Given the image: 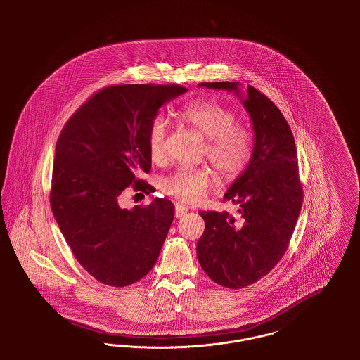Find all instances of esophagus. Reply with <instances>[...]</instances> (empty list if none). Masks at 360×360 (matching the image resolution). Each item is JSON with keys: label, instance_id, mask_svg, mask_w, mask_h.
<instances>
[{"label": "esophagus", "instance_id": "34e87169", "mask_svg": "<svg viewBox=\"0 0 360 360\" xmlns=\"http://www.w3.org/2000/svg\"><path fill=\"white\" fill-rule=\"evenodd\" d=\"M186 213H188V207L186 206L182 205V204H176L175 205V216H176V219L184 217Z\"/></svg>", "mask_w": 360, "mask_h": 360}]
</instances>
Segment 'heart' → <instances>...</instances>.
<instances>
[{"label": "heart", "mask_w": 360, "mask_h": 360, "mask_svg": "<svg viewBox=\"0 0 360 360\" xmlns=\"http://www.w3.org/2000/svg\"><path fill=\"white\" fill-rule=\"evenodd\" d=\"M186 122L206 140V156L217 172L233 179L248 166L252 156L251 134L236 124L232 109L217 101H195L178 112ZM167 121L156 116L147 131V150L151 160L159 162L165 156ZM212 184V175L202 167H178L160 179V188L181 201L195 202L205 195Z\"/></svg>", "instance_id": "b5f03b06"}]
</instances>
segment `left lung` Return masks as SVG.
Masks as SVG:
<instances>
[{"label": "left lung", "instance_id": "left-lung-1", "mask_svg": "<svg viewBox=\"0 0 360 360\" xmlns=\"http://www.w3.org/2000/svg\"><path fill=\"white\" fill-rule=\"evenodd\" d=\"M209 89L240 94L239 82H202ZM254 128V150L247 169L225 193L238 205L226 212H200L205 231L197 257L206 275L229 289H241L269 274L286 252L304 200L295 141L281 110L248 86L241 100Z\"/></svg>", "mask_w": 360, "mask_h": 360}]
</instances>
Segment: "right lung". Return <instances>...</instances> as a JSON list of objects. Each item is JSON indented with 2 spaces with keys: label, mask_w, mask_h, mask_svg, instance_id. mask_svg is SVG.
I'll list each match as a JSON object with an SVG mask.
<instances>
[{
  "label": "right lung",
  "mask_w": 360,
  "mask_h": 360,
  "mask_svg": "<svg viewBox=\"0 0 360 360\" xmlns=\"http://www.w3.org/2000/svg\"><path fill=\"white\" fill-rule=\"evenodd\" d=\"M179 85L108 86L66 122L55 148L52 213L79 264L103 285L124 288L148 274L174 220V204L121 209L124 188L147 191V131Z\"/></svg>",
  "instance_id": "add662e5"
}]
</instances>
